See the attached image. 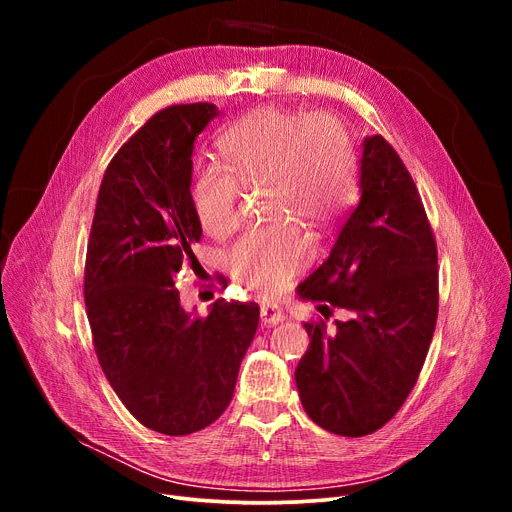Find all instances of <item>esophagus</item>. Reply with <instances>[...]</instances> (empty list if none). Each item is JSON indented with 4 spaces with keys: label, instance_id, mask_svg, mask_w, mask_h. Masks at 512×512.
Here are the masks:
<instances>
[{
    "label": "esophagus",
    "instance_id": "34e87169",
    "mask_svg": "<svg viewBox=\"0 0 512 512\" xmlns=\"http://www.w3.org/2000/svg\"><path fill=\"white\" fill-rule=\"evenodd\" d=\"M261 324L263 326H276V324H280V321H284V313L278 309V307H274V305H263L261 307Z\"/></svg>",
    "mask_w": 512,
    "mask_h": 512
}]
</instances>
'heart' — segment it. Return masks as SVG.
Returning <instances> with one entry per match:
<instances>
[{
    "mask_svg": "<svg viewBox=\"0 0 512 512\" xmlns=\"http://www.w3.org/2000/svg\"><path fill=\"white\" fill-rule=\"evenodd\" d=\"M224 168H201L191 182L197 220L213 236L236 226L238 184H267L265 209L313 228L332 224L355 193V159L342 124L330 116H301L261 107L224 130L218 141ZM311 255L307 234L288 220L251 228L230 251L240 286L274 299Z\"/></svg>",
    "mask_w": 512,
    "mask_h": 512,
    "instance_id": "obj_1",
    "label": "heart"
}]
</instances>
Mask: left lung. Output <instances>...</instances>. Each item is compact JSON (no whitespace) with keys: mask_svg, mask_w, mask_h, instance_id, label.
<instances>
[{"mask_svg":"<svg viewBox=\"0 0 512 512\" xmlns=\"http://www.w3.org/2000/svg\"><path fill=\"white\" fill-rule=\"evenodd\" d=\"M359 205L328 259L297 286L336 330L305 324L294 380L305 413L332 434L361 438L386 425L423 367L438 317V251L417 186L396 151L361 143Z\"/></svg>","mask_w":512,"mask_h":512,"instance_id":"obj_1","label":"left lung"}]
</instances>
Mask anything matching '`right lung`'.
Masks as SVG:
<instances>
[{
  "label": "right lung",
  "mask_w": 512,
  "mask_h": 512,
  "mask_svg": "<svg viewBox=\"0 0 512 512\" xmlns=\"http://www.w3.org/2000/svg\"><path fill=\"white\" fill-rule=\"evenodd\" d=\"M218 116L213 103L172 105L134 134L105 170L87 247L99 365L130 415L166 436L199 432L226 411L259 324L253 303L215 301L199 317L174 286L201 238L195 141Z\"/></svg>",
  "instance_id": "add662e5"
}]
</instances>
